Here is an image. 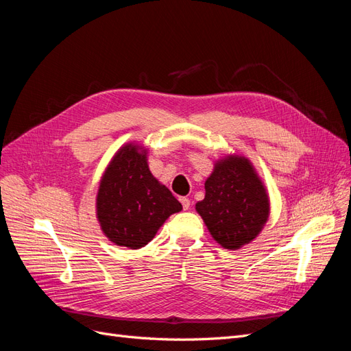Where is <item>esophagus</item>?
<instances>
[{
    "label": "esophagus",
    "instance_id": "obj_1",
    "mask_svg": "<svg viewBox=\"0 0 351 351\" xmlns=\"http://www.w3.org/2000/svg\"><path fill=\"white\" fill-rule=\"evenodd\" d=\"M180 202H182L184 210H187L190 208V199L189 197H180Z\"/></svg>",
    "mask_w": 351,
    "mask_h": 351
}]
</instances>
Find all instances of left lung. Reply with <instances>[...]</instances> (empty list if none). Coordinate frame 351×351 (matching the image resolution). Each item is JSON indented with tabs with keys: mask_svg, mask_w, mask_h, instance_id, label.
I'll return each mask as SVG.
<instances>
[{
	"mask_svg": "<svg viewBox=\"0 0 351 351\" xmlns=\"http://www.w3.org/2000/svg\"><path fill=\"white\" fill-rule=\"evenodd\" d=\"M205 190V199L197 202L196 210L222 247L239 249L259 234L268 219L269 200L246 158L218 162Z\"/></svg>",
	"mask_w": 351,
	"mask_h": 351,
	"instance_id": "left-lung-1",
	"label": "left lung"
}]
</instances>
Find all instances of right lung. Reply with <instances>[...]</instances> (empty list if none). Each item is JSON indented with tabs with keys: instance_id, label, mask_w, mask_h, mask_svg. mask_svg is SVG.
I'll list each match as a JSON object with an SVG mask.
<instances>
[{
	"instance_id": "obj_1",
	"label": "right lung",
	"mask_w": 351,
	"mask_h": 351,
	"mask_svg": "<svg viewBox=\"0 0 351 351\" xmlns=\"http://www.w3.org/2000/svg\"><path fill=\"white\" fill-rule=\"evenodd\" d=\"M124 146L105 171L97 197L102 231L117 246L141 249L182 204L151 174L146 152Z\"/></svg>"
}]
</instances>
